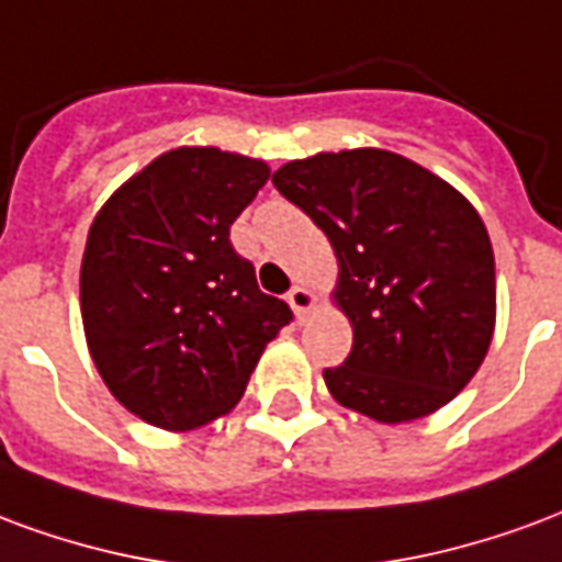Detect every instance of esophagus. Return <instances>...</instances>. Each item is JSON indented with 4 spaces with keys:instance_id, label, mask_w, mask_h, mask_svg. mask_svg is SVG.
<instances>
[{
    "instance_id": "1",
    "label": "esophagus",
    "mask_w": 562,
    "mask_h": 562,
    "mask_svg": "<svg viewBox=\"0 0 562 562\" xmlns=\"http://www.w3.org/2000/svg\"><path fill=\"white\" fill-rule=\"evenodd\" d=\"M286 302L293 305V311H296V317H302L305 311H311V305H314V293H311L308 286H293L290 293H286Z\"/></svg>"
}]
</instances>
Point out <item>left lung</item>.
I'll use <instances>...</instances> for the list:
<instances>
[{"label":"left lung","instance_id":"obj_1","mask_svg":"<svg viewBox=\"0 0 562 562\" xmlns=\"http://www.w3.org/2000/svg\"><path fill=\"white\" fill-rule=\"evenodd\" d=\"M272 186L338 254L335 299L353 347L323 371L335 401L389 425L449 404L494 335V251L476 209L383 149L290 161Z\"/></svg>","mask_w":562,"mask_h":562}]
</instances>
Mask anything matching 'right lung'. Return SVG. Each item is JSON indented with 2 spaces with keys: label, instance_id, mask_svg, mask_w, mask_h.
<instances>
[{
  "label": "right lung",
  "instance_id": "obj_1",
  "mask_svg": "<svg viewBox=\"0 0 562 562\" xmlns=\"http://www.w3.org/2000/svg\"><path fill=\"white\" fill-rule=\"evenodd\" d=\"M266 179L269 167L254 158L173 149L92 221L80 266L89 353L116 401L149 425L188 431L218 419L293 321L231 241Z\"/></svg>",
  "mask_w": 562,
  "mask_h": 562
}]
</instances>
